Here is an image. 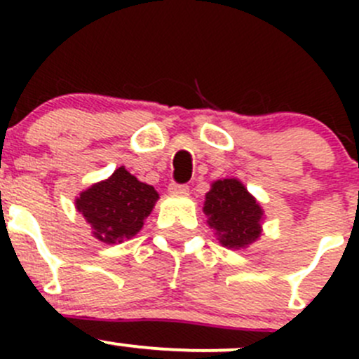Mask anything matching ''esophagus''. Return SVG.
Masks as SVG:
<instances>
[{"instance_id":"esophagus-1","label":"esophagus","mask_w":359,"mask_h":359,"mask_svg":"<svg viewBox=\"0 0 359 359\" xmlns=\"http://www.w3.org/2000/svg\"><path fill=\"white\" fill-rule=\"evenodd\" d=\"M168 193L173 194V196H187V194H189V186H186V184L172 182L168 186Z\"/></svg>"}]
</instances>
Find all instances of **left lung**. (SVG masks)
Returning <instances> with one entry per match:
<instances>
[{
    "label": "left lung",
    "instance_id": "obj_1",
    "mask_svg": "<svg viewBox=\"0 0 359 359\" xmlns=\"http://www.w3.org/2000/svg\"><path fill=\"white\" fill-rule=\"evenodd\" d=\"M203 212L222 247L248 248L262 234L264 210L238 179H219L205 194Z\"/></svg>",
    "mask_w": 359,
    "mask_h": 359
}]
</instances>
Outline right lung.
Returning a JSON list of instances; mask_svg holds the SVG:
<instances>
[{"instance_id":"right-lung-1","label":"right lung","mask_w":359,"mask_h":359,"mask_svg":"<svg viewBox=\"0 0 359 359\" xmlns=\"http://www.w3.org/2000/svg\"><path fill=\"white\" fill-rule=\"evenodd\" d=\"M159 194L125 166L106 180L92 184L76 196V210L92 227V236L106 245L123 243L135 236L151 215Z\"/></svg>"}]
</instances>
